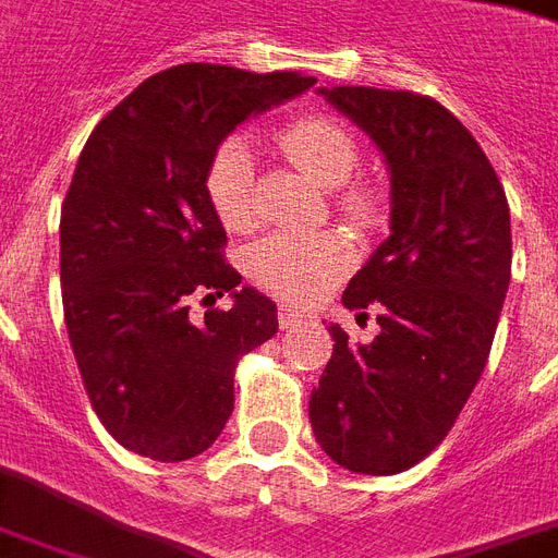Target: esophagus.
<instances>
[{"instance_id": "1", "label": "esophagus", "mask_w": 558, "mask_h": 558, "mask_svg": "<svg viewBox=\"0 0 558 558\" xmlns=\"http://www.w3.org/2000/svg\"><path fill=\"white\" fill-rule=\"evenodd\" d=\"M301 318H304V313H301V310L289 307V304H280V310H278L280 327H295Z\"/></svg>"}]
</instances>
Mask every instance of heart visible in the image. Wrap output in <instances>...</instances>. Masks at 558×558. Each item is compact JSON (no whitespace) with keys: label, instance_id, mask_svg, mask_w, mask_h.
Instances as JSON below:
<instances>
[{"label":"heart","instance_id":"b5f03b06","mask_svg":"<svg viewBox=\"0 0 558 558\" xmlns=\"http://www.w3.org/2000/svg\"><path fill=\"white\" fill-rule=\"evenodd\" d=\"M278 143L322 186L345 184L360 160L351 131L327 117H301L289 122L287 128H280ZM204 186L213 213L228 231H248L257 222L254 155L248 143L228 140L225 146H219L207 166ZM339 207L348 222L356 228H372L380 222V202L365 190L348 193ZM348 263H351V248L333 231L310 233V236L278 231L248 251L251 278L289 301H310L322 295L333 280L345 275Z\"/></svg>","mask_w":558,"mask_h":558}]
</instances>
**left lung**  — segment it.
<instances>
[{
	"instance_id": "obj_1",
	"label": "left lung",
	"mask_w": 558,
	"mask_h": 558,
	"mask_svg": "<svg viewBox=\"0 0 558 558\" xmlns=\"http://www.w3.org/2000/svg\"><path fill=\"white\" fill-rule=\"evenodd\" d=\"M318 93L386 157L392 233L342 292L363 318L377 310L380 333L363 345L330 325L310 424L336 465L386 477L436 450L486 368L512 275L509 204L477 140L430 96Z\"/></svg>"
}]
</instances>
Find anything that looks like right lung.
Listing matches in <instances>:
<instances>
[{
	"label": "right lung",
	"mask_w": 558,
	"mask_h": 558,
	"mask_svg": "<svg viewBox=\"0 0 558 558\" xmlns=\"http://www.w3.org/2000/svg\"><path fill=\"white\" fill-rule=\"evenodd\" d=\"M313 84L181 63L119 101L81 151L61 207L63 318L93 410L140 457L210 448L233 412L236 363L278 333L275 301L240 289L225 263L204 178L233 128ZM204 291H231L234 307L193 319Z\"/></svg>",
	"instance_id": "right-lung-1"
}]
</instances>
